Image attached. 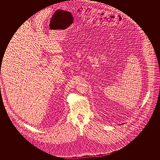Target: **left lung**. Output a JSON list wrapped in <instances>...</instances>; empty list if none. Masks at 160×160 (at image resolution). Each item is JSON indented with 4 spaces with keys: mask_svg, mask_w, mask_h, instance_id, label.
<instances>
[{
    "mask_svg": "<svg viewBox=\"0 0 160 160\" xmlns=\"http://www.w3.org/2000/svg\"><path fill=\"white\" fill-rule=\"evenodd\" d=\"M122 124H123V123H122Z\"/></svg>",
    "mask_w": 160,
    "mask_h": 160,
    "instance_id": "8db88e82",
    "label": "left lung"
}]
</instances>
